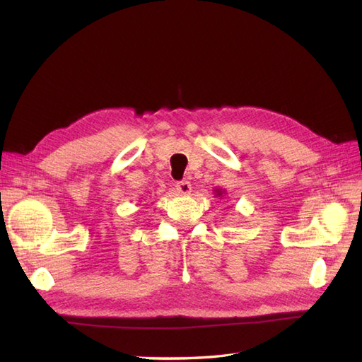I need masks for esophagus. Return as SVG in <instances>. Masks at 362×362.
Instances as JSON below:
<instances>
[{"instance_id": "1", "label": "esophagus", "mask_w": 362, "mask_h": 362, "mask_svg": "<svg viewBox=\"0 0 362 362\" xmlns=\"http://www.w3.org/2000/svg\"><path fill=\"white\" fill-rule=\"evenodd\" d=\"M177 192L180 194H182V196L189 194L192 192V184L189 181H180V182H177Z\"/></svg>"}]
</instances>
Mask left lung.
<instances>
[{
	"label": "left lung",
	"instance_id": "8db88e82",
	"mask_svg": "<svg viewBox=\"0 0 362 362\" xmlns=\"http://www.w3.org/2000/svg\"><path fill=\"white\" fill-rule=\"evenodd\" d=\"M214 194L217 196V198H222V196H225V190L223 189H216Z\"/></svg>",
	"mask_w": 362,
	"mask_h": 362
}]
</instances>
